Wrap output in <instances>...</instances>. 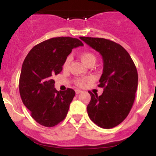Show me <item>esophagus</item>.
Masks as SVG:
<instances>
[{"label": "esophagus", "mask_w": 156, "mask_h": 156, "mask_svg": "<svg viewBox=\"0 0 156 156\" xmlns=\"http://www.w3.org/2000/svg\"><path fill=\"white\" fill-rule=\"evenodd\" d=\"M80 92H81V91L79 90V89H76V93L77 94H79V93H80Z\"/></svg>", "instance_id": "34e87169"}]
</instances>
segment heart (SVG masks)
Segmentation results:
<instances>
[{"instance_id": "heart-1", "label": "heart", "mask_w": 156, "mask_h": 156, "mask_svg": "<svg viewBox=\"0 0 156 156\" xmlns=\"http://www.w3.org/2000/svg\"><path fill=\"white\" fill-rule=\"evenodd\" d=\"M80 59L82 60V62L83 63H85L87 65H89L90 64H94L96 61V56L93 54L91 52H83L80 54ZM71 60H72V58H71L70 55L67 56L66 58V59L64 60V64H63V68L64 69H67L69 67V64H70ZM94 79L92 76H87V77H80V78H77L75 79L74 82L76 84L78 87H84L89 82L92 81Z\"/></svg>"}]
</instances>
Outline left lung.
<instances>
[{
    "label": "left lung",
    "instance_id": "left-lung-1",
    "mask_svg": "<svg viewBox=\"0 0 156 156\" xmlns=\"http://www.w3.org/2000/svg\"><path fill=\"white\" fill-rule=\"evenodd\" d=\"M80 39L99 52L103 60V74L98 85L103 88V92L98 96L89 91L88 115L102 128H114L127 117L133 106L138 86L136 67L120 44L103 38Z\"/></svg>",
    "mask_w": 156,
    "mask_h": 156
}]
</instances>
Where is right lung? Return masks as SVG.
I'll list each match as a JSON object with an SVG mask.
<instances>
[{
    "instance_id": "add662e5",
    "label": "right lung",
    "mask_w": 156,
    "mask_h": 156,
    "mask_svg": "<svg viewBox=\"0 0 156 156\" xmlns=\"http://www.w3.org/2000/svg\"><path fill=\"white\" fill-rule=\"evenodd\" d=\"M83 45L78 39L55 37L35 45L26 55L20 76V94L39 124L53 127L67 116L76 92L69 88L58 92L53 77L62 72L73 48Z\"/></svg>"
}]
</instances>
